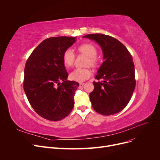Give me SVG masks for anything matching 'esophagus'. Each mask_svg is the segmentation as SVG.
Returning <instances> with one entry per match:
<instances>
[{
    "mask_svg": "<svg viewBox=\"0 0 160 160\" xmlns=\"http://www.w3.org/2000/svg\"><path fill=\"white\" fill-rule=\"evenodd\" d=\"M79 85H80V87H82L83 85H84V83H80Z\"/></svg>",
    "mask_w": 160,
    "mask_h": 160,
    "instance_id": "obj_1",
    "label": "esophagus"
}]
</instances>
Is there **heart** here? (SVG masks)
<instances>
[{
  "instance_id": "heart-1",
  "label": "heart",
  "mask_w": 160,
  "mask_h": 160,
  "mask_svg": "<svg viewBox=\"0 0 160 160\" xmlns=\"http://www.w3.org/2000/svg\"><path fill=\"white\" fill-rule=\"evenodd\" d=\"M78 51L89 57L88 63L94 65L97 62L96 56L97 50L96 47L90 43H84L78 47ZM75 55L71 48L65 50L62 56V60L64 65L69 68L71 67L74 61ZM92 75V72L88 69H76L70 74V78L74 81L82 82L88 80Z\"/></svg>"
}]
</instances>
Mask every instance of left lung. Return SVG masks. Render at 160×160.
<instances>
[{
    "label": "left lung",
    "mask_w": 160,
    "mask_h": 160,
    "mask_svg": "<svg viewBox=\"0 0 160 160\" xmlns=\"http://www.w3.org/2000/svg\"><path fill=\"white\" fill-rule=\"evenodd\" d=\"M83 38L94 40L101 47L104 62L93 82L89 94L94 110L103 115L122 111L130 102L136 87L135 67L127 48L117 39L102 34H88Z\"/></svg>",
    "instance_id": "1"
}]
</instances>
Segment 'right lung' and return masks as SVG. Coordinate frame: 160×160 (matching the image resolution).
<instances>
[{"label": "right lung", "mask_w": 160, "mask_h": 160, "mask_svg": "<svg viewBox=\"0 0 160 160\" xmlns=\"http://www.w3.org/2000/svg\"><path fill=\"white\" fill-rule=\"evenodd\" d=\"M76 39L65 36L47 38L33 50L25 65L24 93L33 110L45 119L60 121L73 108L79 83L67 80L68 73L62 56Z\"/></svg>", "instance_id": "right-lung-1"}]
</instances>
